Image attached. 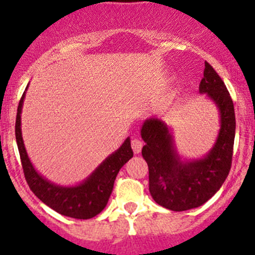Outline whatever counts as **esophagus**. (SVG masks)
Listing matches in <instances>:
<instances>
[{"instance_id": "34e87169", "label": "esophagus", "mask_w": 255, "mask_h": 255, "mask_svg": "<svg viewBox=\"0 0 255 255\" xmlns=\"http://www.w3.org/2000/svg\"><path fill=\"white\" fill-rule=\"evenodd\" d=\"M143 148V143L139 139H133L132 140V149L135 154H139Z\"/></svg>"}]
</instances>
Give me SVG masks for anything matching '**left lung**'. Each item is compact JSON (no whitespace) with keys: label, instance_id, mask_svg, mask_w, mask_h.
<instances>
[{"label":"left lung","instance_id":"8db88e82","mask_svg":"<svg viewBox=\"0 0 255 255\" xmlns=\"http://www.w3.org/2000/svg\"><path fill=\"white\" fill-rule=\"evenodd\" d=\"M199 92L215 104L220 115V130L206 155H180L173 128L161 118H146L140 129L145 142L142 155L149 168V191L156 204L171 211H186L204 205L222 186L232 164L235 106L225 82L207 61Z\"/></svg>","mask_w":255,"mask_h":255}]
</instances>
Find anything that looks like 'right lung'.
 I'll use <instances>...</instances> for the list:
<instances>
[{"mask_svg": "<svg viewBox=\"0 0 255 255\" xmlns=\"http://www.w3.org/2000/svg\"><path fill=\"white\" fill-rule=\"evenodd\" d=\"M24 97L25 91L23 92L17 110L16 140L20 161H22L23 173L30 190L40 201L60 215L78 218V220H89L95 217L106 207L118 171L133 156L130 138L128 137L117 150L110 154L86 179L79 184L64 186L51 182L35 170L25 150L22 128H20L22 126L20 115H22Z\"/></svg>", "mask_w": 255, "mask_h": 255, "instance_id": "obj_1", "label": "right lung"}]
</instances>
